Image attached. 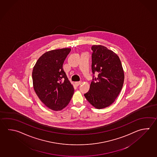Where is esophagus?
<instances>
[{
    "label": "esophagus",
    "mask_w": 157,
    "mask_h": 157,
    "mask_svg": "<svg viewBox=\"0 0 157 157\" xmlns=\"http://www.w3.org/2000/svg\"><path fill=\"white\" fill-rule=\"evenodd\" d=\"M75 83V85H76L78 86H79L80 85H81V84L82 83V82H81V81H79V82H76Z\"/></svg>",
    "instance_id": "1"
}]
</instances>
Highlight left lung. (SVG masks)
<instances>
[{"instance_id": "obj_1", "label": "left lung", "mask_w": 157, "mask_h": 157, "mask_svg": "<svg viewBox=\"0 0 157 157\" xmlns=\"http://www.w3.org/2000/svg\"><path fill=\"white\" fill-rule=\"evenodd\" d=\"M92 71L98 72L94 78L89 91L84 94L89 102L97 109L109 107L120 94L124 74L120 58L116 53L102 45L91 48Z\"/></svg>"}]
</instances>
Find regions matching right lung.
<instances>
[{
  "label": "right lung",
  "instance_id": "right-lung-1",
  "mask_svg": "<svg viewBox=\"0 0 157 157\" xmlns=\"http://www.w3.org/2000/svg\"><path fill=\"white\" fill-rule=\"evenodd\" d=\"M71 48L46 52L35 63L32 78L35 93L48 109L57 111L68 105L74 89L63 68Z\"/></svg>",
  "mask_w": 157,
  "mask_h": 157
}]
</instances>
